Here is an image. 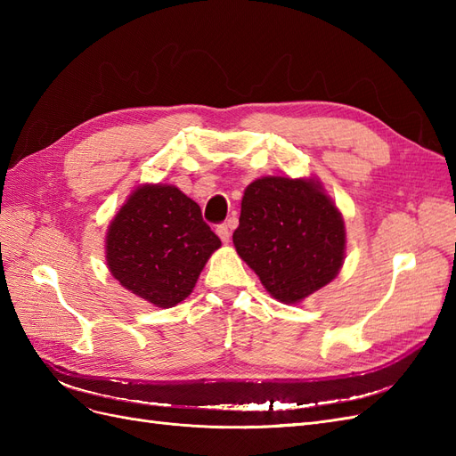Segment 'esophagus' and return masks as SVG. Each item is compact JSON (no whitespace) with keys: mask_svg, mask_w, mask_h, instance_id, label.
Masks as SVG:
<instances>
[{"mask_svg":"<svg viewBox=\"0 0 456 456\" xmlns=\"http://www.w3.org/2000/svg\"><path fill=\"white\" fill-rule=\"evenodd\" d=\"M216 233H218V238L223 240V243H228V241H230V226H228L226 223L216 226Z\"/></svg>","mask_w":456,"mask_h":456,"instance_id":"obj_1","label":"esophagus"}]
</instances>
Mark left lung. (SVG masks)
Here are the masks:
<instances>
[{"label": "left lung", "instance_id": "1", "mask_svg": "<svg viewBox=\"0 0 456 456\" xmlns=\"http://www.w3.org/2000/svg\"><path fill=\"white\" fill-rule=\"evenodd\" d=\"M232 238L266 291L285 305L333 280L346 247L344 220L320 183L283 176L247 186Z\"/></svg>", "mask_w": 456, "mask_h": 456}]
</instances>
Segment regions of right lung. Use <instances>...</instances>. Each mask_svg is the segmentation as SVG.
Here are the masks:
<instances>
[{
    "label": "right lung",
    "mask_w": 456,
    "mask_h": 456,
    "mask_svg": "<svg viewBox=\"0 0 456 456\" xmlns=\"http://www.w3.org/2000/svg\"><path fill=\"white\" fill-rule=\"evenodd\" d=\"M220 247L200 205L167 184L133 191L110 223L106 260L114 278L159 308L183 302Z\"/></svg>",
    "instance_id": "1"
}]
</instances>
